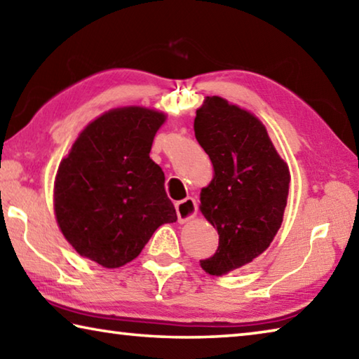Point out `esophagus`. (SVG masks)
I'll list each match as a JSON object with an SVG mask.
<instances>
[{
    "instance_id": "34e87169",
    "label": "esophagus",
    "mask_w": 359,
    "mask_h": 359,
    "mask_svg": "<svg viewBox=\"0 0 359 359\" xmlns=\"http://www.w3.org/2000/svg\"><path fill=\"white\" fill-rule=\"evenodd\" d=\"M196 209H198L196 201L190 196L175 203V212H177V218L180 223L188 222L190 218H193L194 214H196Z\"/></svg>"
}]
</instances>
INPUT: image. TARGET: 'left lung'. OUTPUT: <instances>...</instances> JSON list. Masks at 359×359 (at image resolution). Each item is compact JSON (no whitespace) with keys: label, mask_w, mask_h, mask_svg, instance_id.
Segmentation results:
<instances>
[{"label":"left lung","mask_w":359,"mask_h":359,"mask_svg":"<svg viewBox=\"0 0 359 359\" xmlns=\"http://www.w3.org/2000/svg\"><path fill=\"white\" fill-rule=\"evenodd\" d=\"M194 136L215 171L201 190V212L218 231V248L201 267L222 276L269 247L283 220L290 171L264 125L220 96H208L196 111Z\"/></svg>","instance_id":"obj_1"}]
</instances>
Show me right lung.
Returning <instances> with one entry per match:
<instances>
[{
	"label": "right lung",
	"mask_w": 359,
	"mask_h": 359,
	"mask_svg": "<svg viewBox=\"0 0 359 359\" xmlns=\"http://www.w3.org/2000/svg\"><path fill=\"white\" fill-rule=\"evenodd\" d=\"M165 115L114 109L92 121L60 163L53 201L60 229L77 253L120 267L163 223L177 220L165 174L150 149Z\"/></svg>",
	"instance_id": "add662e5"
}]
</instances>
